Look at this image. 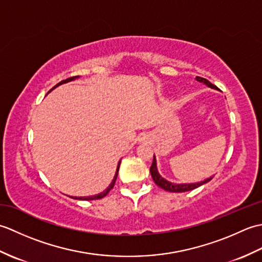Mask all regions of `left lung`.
I'll use <instances>...</instances> for the list:
<instances>
[{
	"label": "left lung",
	"instance_id": "1",
	"mask_svg": "<svg viewBox=\"0 0 262 262\" xmlns=\"http://www.w3.org/2000/svg\"><path fill=\"white\" fill-rule=\"evenodd\" d=\"M196 80L200 83H203L206 86H208L210 89H214V90H219L217 86H215L214 84H211V83L204 79V77H199L197 76ZM149 172H151V176L153 178L154 182L157 183V186H159L160 188L164 189L165 191H170V192H186V191H190L193 190V189H196L200 186L205 185V183L209 182L211 179H213L214 176H210L209 178H206V179L202 180V181H198V182H191V183H178V182H171L169 180H166L165 178H163L162 176L160 174V172L158 170V163H157V157H153V163L151 165V168H149Z\"/></svg>",
	"mask_w": 262,
	"mask_h": 262
}]
</instances>
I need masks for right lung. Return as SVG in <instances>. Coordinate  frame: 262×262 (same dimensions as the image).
Segmentation results:
<instances>
[{"mask_svg": "<svg viewBox=\"0 0 262 262\" xmlns=\"http://www.w3.org/2000/svg\"><path fill=\"white\" fill-rule=\"evenodd\" d=\"M80 76H74V77H71V79H68V80H64V81H62V82H59L58 84H56L55 85L52 90H54L55 88H57V86H59V85H62V84H64V83H69V82H71V81H74V80H76V79H79ZM51 90V91H52ZM49 91V92H51ZM48 92V93H49ZM120 162H121V160H119V162H118V164H117V169H116V172H115V176H114V179H113V181L110 182V185L104 189L103 191H101V192H99V193H97V194H93V196H83V197H76V196H69V197H71V198H73V199H77V200H96V199H101V198H103L104 196H107L108 194V192L111 190V189L114 188V186H115V182H116V179H117V176H118V171H119V166H120Z\"/></svg>", "mask_w": 262, "mask_h": 262, "instance_id": "add662e5", "label": "right lung"}]
</instances>
